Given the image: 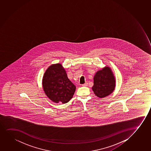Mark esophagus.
<instances>
[{
    "instance_id": "esophagus-1",
    "label": "esophagus",
    "mask_w": 151,
    "mask_h": 151,
    "mask_svg": "<svg viewBox=\"0 0 151 151\" xmlns=\"http://www.w3.org/2000/svg\"><path fill=\"white\" fill-rule=\"evenodd\" d=\"M88 82H86L84 84H82V86H88Z\"/></svg>"
}]
</instances>
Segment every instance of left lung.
<instances>
[{
  "mask_svg": "<svg viewBox=\"0 0 151 151\" xmlns=\"http://www.w3.org/2000/svg\"><path fill=\"white\" fill-rule=\"evenodd\" d=\"M115 87V77L110 68L105 67L95 75L92 90L98 97L104 98L109 95L113 92Z\"/></svg>",
  "mask_w": 151,
  "mask_h": 151,
  "instance_id": "left-lung-1",
  "label": "left lung"
}]
</instances>
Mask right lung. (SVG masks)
Listing matches in <instances>:
<instances>
[{
	"label": "right lung",
	"instance_id": "obj_1",
	"mask_svg": "<svg viewBox=\"0 0 151 151\" xmlns=\"http://www.w3.org/2000/svg\"><path fill=\"white\" fill-rule=\"evenodd\" d=\"M43 90L53 102L64 104L73 96L76 86L68 78L62 65L57 63L48 68L42 79Z\"/></svg>",
	"mask_w": 151,
	"mask_h": 151
}]
</instances>
